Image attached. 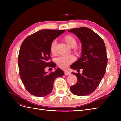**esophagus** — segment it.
<instances>
[{
    "instance_id": "34e87169",
    "label": "esophagus",
    "mask_w": 121,
    "mask_h": 121,
    "mask_svg": "<svg viewBox=\"0 0 121 121\" xmlns=\"http://www.w3.org/2000/svg\"><path fill=\"white\" fill-rule=\"evenodd\" d=\"M71 74L70 72L68 71H65V75H70Z\"/></svg>"
}]
</instances>
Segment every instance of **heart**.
<instances>
[{
	"instance_id": "b5f03b06",
	"label": "heart",
	"mask_w": 121,
	"mask_h": 121,
	"mask_svg": "<svg viewBox=\"0 0 121 121\" xmlns=\"http://www.w3.org/2000/svg\"><path fill=\"white\" fill-rule=\"evenodd\" d=\"M64 40L65 43L70 46V47L74 48L75 47L77 44V41L73 36L71 35H67L64 37ZM56 40H53L50 45V50L51 54L53 55H56ZM76 51L78 50L76 49ZM75 60V56L73 55H69L61 56L58 58L56 60V62L59 67L62 69H65L70 65L71 63L73 62Z\"/></svg>"
}]
</instances>
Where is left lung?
Wrapping results in <instances>:
<instances>
[{"mask_svg": "<svg viewBox=\"0 0 121 121\" xmlns=\"http://www.w3.org/2000/svg\"><path fill=\"white\" fill-rule=\"evenodd\" d=\"M75 34L82 43L81 57L70 68L77 70L78 81L70 87L72 93L78 96H85L93 92L98 86L106 73L108 59L106 46L99 35L89 28L82 27L69 30ZM80 69L83 70L79 73Z\"/></svg>", "mask_w": 121, "mask_h": 121, "instance_id": "1", "label": "left lung"}]
</instances>
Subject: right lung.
<instances>
[{
	"mask_svg": "<svg viewBox=\"0 0 121 121\" xmlns=\"http://www.w3.org/2000/svg\"><path fill=\"white\" fill-rule=\"evenodd\" d=\"M65 30H40L26 37L21 44L18 57L19 74L25 88L33 96L40 97L50 94L55 79L64 75L59 68L50 73L45 72V69L56 66L49 61L50 45Z\"/></svg>",
	"mask_w": 121,
	"mask_h": 121,
	"instance_id": "right-lung-1",
	"label": "right lung"
}]
</instances>
